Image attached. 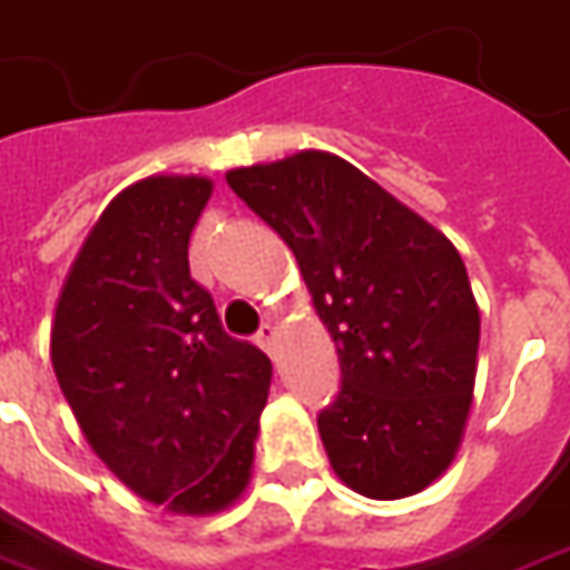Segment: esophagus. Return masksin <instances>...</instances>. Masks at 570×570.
I'll return each mask as SVG.
<instances>
[{
	"mask_svg": "<svg viewBox=\"0 0 570 570\" xmlns=\"http://www.w3.org/2000/svg\"><path fill=\"white\" fill-rule=\"evenodd\" d=\"M255 343L268 355H277V327L274 324H262V331L255 334Z\"/></svg>",
	"mask_w": 570,
	"mask_h": 570,
	"instance_id": "esophagus-1",
	"label": "esophagus"
}]
</instances>
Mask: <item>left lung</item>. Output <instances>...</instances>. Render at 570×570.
<instances>
[{"label": "left lung", "instance_id": "obj_1", "mask_svg": "<svg viewBox=\"0 0 570 570\" xmlns=\"http://www.w3.org/2000/svg\"><path fill=\"white\" fill-rule=\"evenodd\" d=\"M227 184L299 262L343 386L317 415L336 478L367 499L421 493L471 412L480 312L459 249L340 155L305 149Z\"/></svg>", "mask_w": 570, "mask_h": 570}]
</instances>
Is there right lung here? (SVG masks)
Here are the masks:
<instances>
[{
	"instance_id": "add662e5",
	"label": "right lung",
	"mask_w": 570,
	"mask_h": 570,
	"mask_svg": "<svg viewBox=\"0 0 570 570\" xmlns=\"http://www.w3.org/2000/svg\"><path fill=\"white\" fill-rule=\"evenodd\" d=\"M208 177L161 174L118 193L61 286L52 367L92 452L127 490L212 514L249 483L271 358L224 334L189 277Z\"/></svg>"
}]
</instances>
